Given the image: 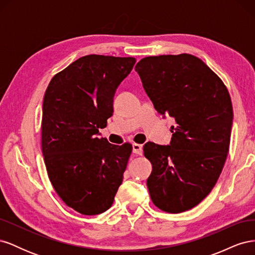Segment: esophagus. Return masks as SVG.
Listing matches in <instances>:
<instances>
[{"instance_id":"obj_1","label":"esophagus","mask_w":255,"mask_h":255,"mask_svg":"<svg viewBox=\"0 0 255 255\" xmlns=\"http://www.w3.org/2000/svg\"><path fill=\"white\" fill-rule=\"evenodd\" d=\"M133 153L137 154V155H141L142 154V144L139 143H133Z\"/></svg>"}]
</instances>
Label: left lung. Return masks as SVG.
Instances as JSON below:
<instances>
[{
    "label": "left lung",
    "instance_id": "left-lung-1",
    "mask_svg": "<svg viewBox=\"0 0 255 255\" xmlns=\"http://www.w3.org/2000/svg\"><path fill=\"white\" fill-rule=\"evenodd\" d=\"M158 114L172 117L171 142L146 143V181L159 210L177 214L210 194L228 156L233 109L219 76L190 54L142 58L135 67Z\"/></svg>",
    "mask_w": 255,
    "mask_h": 255
}]
</instances>
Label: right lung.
<instances>
[{"label": "right lung", "mask_w": 255, "mask_h": 255, "mask_svg": "<svg viewBox=\"0 0 255 255\" xmlns=\"http://www.w3.org/2000/svg\"><path fill=\"white\" fill-rule=\"evenodd\" d=\"M134 57L86 55L53 76L42 104L41 149L60 199L83 215L109 210L123 180L132 144L99 138L114 113V96Z\"/></svg>", "instance_id": "add662e5"}]
</instances>
